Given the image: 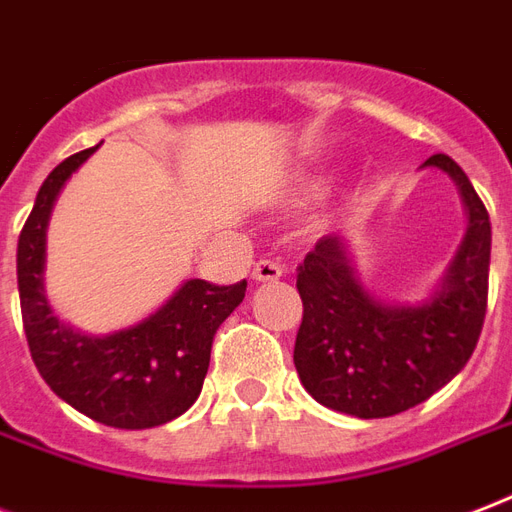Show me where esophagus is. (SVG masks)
Here are the masks:
<instances>
[{
    "instance_id": "obj_1",
    "label": "esophagus",
    "mask_w": 512,
    "mask_h": 512,
    "mask_svg": "<svg viewBox=\"0 0 512 512\" xmlns=\"http://www.w3.org/2000/svg\"><path fill=\"white\" fill-rule=\"evenodd\" d=\"M284 268L279 263H273V260H260V263L252 268V279L255 282H276V279H282Z\"/></svg>"
}]
</instances>
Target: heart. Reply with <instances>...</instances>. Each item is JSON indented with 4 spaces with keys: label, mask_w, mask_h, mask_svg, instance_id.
Listing matches in <instances>:
<instances>
[{
    "label": "heart",
    "mask_w": 512,
    "mask_h": 512,
    "mask_svg": "<svg viewBox=\"0 0 512 512\" xmlns=\"http://www.w3.org/2000/svg\"><path fill=\"white\" fill-rule=\"evenodd\" d=\"M325 187H327L325 171H303V174H298V177L292 179L290 193L292 198H298V201H311V198H317Z\"/></svg>",
    "instance_id": "1"
}]
</instances>
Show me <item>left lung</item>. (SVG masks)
<instances>
[{
	"instance_id": "1",
	"label": "left lung",
	"mask_w": 512,
	"mask_h": 512,
	"mask_svg": "<svg viewBox=\"0 0 512 512\" xmlns=\"http://www.w3.org/2000/svg\"><path fill=\"white\" fill-rule=\"evenodd\" d=\"M421 169L454 179L467 230L438 287L419 303H386L362 287L349 241L330 233L298 268L303 322L295 370L325 408L384 419L424 403L473 357L489 298L491 222L459 163L432 155Z\"/></svg>"
}]
</instances>
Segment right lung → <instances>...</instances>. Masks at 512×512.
<instances>
[{"label":"right lung","instance_id":"obj_1","mask_svg":"<svg viewBox=\"0 0 512 512\" xmlns=\"http://www.w3.org/2000/svg\"><path fill=\"white\" fill-rule=\"evenodd\" d=\"M96 147L50 171L18 236L23 330L39 376L74 411L115 429L161 427L201 395L214 333L244 300L247 282L187 279L150 317L107 335L66 325L45 295V236L61 187Z\"/></svg>","mask_w":512,"mask_h":512}]
</instances>
